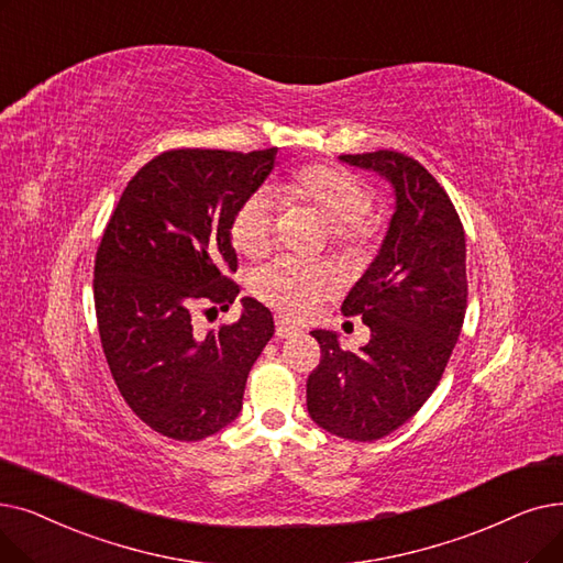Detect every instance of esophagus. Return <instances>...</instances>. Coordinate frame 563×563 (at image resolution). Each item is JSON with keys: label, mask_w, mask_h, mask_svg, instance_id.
I'll list each match as a JSON object with an SVG mask.
<instances>
[{"label": "esophagus", "mask_w": 563, "mask_h": 563, "mask_svg": "<svg viewBox=\"0 0 563 563\" xmlns=\"http://www.w3.org/2000/svg\"><path fill=\"white\" fill-rule=\"evenodd\" d=\"M299 333V327L289 324L285 317H276V335L278 338H289V335H297Z\"/></svg>", "instance_id": "34e87169"}]
</instances>
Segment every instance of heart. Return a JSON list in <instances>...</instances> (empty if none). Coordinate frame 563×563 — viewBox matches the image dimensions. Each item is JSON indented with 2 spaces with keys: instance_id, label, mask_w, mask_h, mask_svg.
I'll return each instance as SVG.
<instances>
[{
  "instance_id": "b5f03b06",
  "label": "heart",
  "mask_w": 563,
  "mask_h": 563,
  "mask_svg": "<svg viewBox=\"0 0 563 563\" xmlns=\"http://www.w3.org/2000/svg\"><path fill=\"white\" fill-rule=\"evenodd\" d=\"M280 205H308L331 225L335 241L363 246L375 234V223L365 218L371 195L347 169L335 165H308L274 184ZM236 251L260 257L276 241V201L266 188L251 192L239 205L230 228ZM253 295L274 310L301 320L314 306L335 295L338 278L324 264L299 257H278L260 266L251 278Z\"/></svg>"
}]
</instances>
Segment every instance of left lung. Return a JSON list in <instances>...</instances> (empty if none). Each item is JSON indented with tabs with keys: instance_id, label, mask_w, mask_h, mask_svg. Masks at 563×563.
<instances>
[{
	"instance_id": "obj_1",
	"label": "left lung",
	"mask_w": 563,
	"mask_h": 563,
	"mask_svg": "<svg viewBox=\"0 0 563 563\" xmlns=\"http://www.w3.org/2000/svg\"><path fill=\"white\" fill-rule=\"evenodd\" d=\"M340 161L394 186L396 211L377 257L340 308L361 314L368 345L350 352L335 331H310L322 361L306 400L327 432L375 442L409 421L444 375L467 310V246L451 198L419 161L388 150Z\"/></svg>"
}]
</instances>
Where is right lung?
Instances as JSON below:
<instances>
[{
  "mask_svg": "<svg viewBox=\"0 0 563 563\" xmlns=\"http://www.w3.org/2000/svg\"><path fill=\"white\" fill-rule=\"evenodd\" d=\"M276 152H165L129 181L103 232L93 264L101 345L126 405L169 439L200 442L232 423L274 335L272 312L251 297L234 324L207 333L192 310L234 303L232 218Z\"/></svg>",
  "mask_w": 563,
  "mask_h": 563,
  "instance_id": "right-lung-1",
  "label": "right lung"
}]
</instances>
